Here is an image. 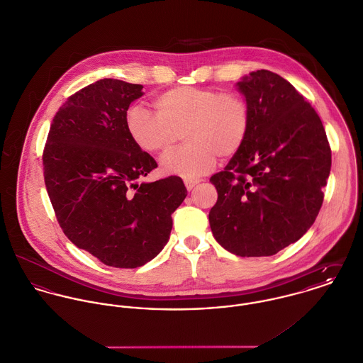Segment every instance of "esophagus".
Returning a JSON list of instances; mask_svg holds the SVG:
<instances>
[{
  "label": "esophagus",
  "instance_id": "34e87169",
  "mask_svg": "<svg viewBox=\"0 0 363 363\" xmlns=\"http://www.w3.org/2000/svg\"><path fill=\"white\" fill-rule=\"evenodd\" d=\"M184 182H185V186H186V189H188V191H192V189H194V188H195V186H196V185H198L201 181H199V179L186 178Z\"/></svg>",
  "mask_w": 363,
  "mask_h": 363
}]
</instances>
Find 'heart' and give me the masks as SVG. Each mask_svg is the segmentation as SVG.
<instances>
[{
	"label": "heart",
	"mask_w": 363,
	"mask_h": 363,
	"mask_svg": "<svg viewBox=\"0 0 363 363\" xmlns=\"http://www.w3.org/2000/svg\"><path fill=\"white\" fill-rule=\"evenodd\" d=\"M156 111L140 104L128 108L125 125L132 142L143 152L165 157L181 133L188 142L162 168L168 174L196 178L217 160L240 152L250 128V108L237 91H218L179 86L162 91L155 100Z\"/></svg>",
	"instance_id": "heart-1"
}]
</instances>
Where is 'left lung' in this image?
<instances>
[{"label": "left lung", "instance_id": "obj_1", "mask_svg": "<svg viewBox=\"0 0 363 363\" xmlns=\"http://www.w3.org/2000/svg\"><path fill=\"white\" fill-rule=\"evenodd\" d=\"M238 89L250 108V128L240 152L210 178L218 199L208 221L228 252L272 256L315 223L331 149L315 108L280 75L260 69Z\"/></svg>", "mask_w": 363, "mask_h": 363}]
</instances>
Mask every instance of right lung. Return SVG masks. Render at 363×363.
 <instances>
[{
    "mask_svg": "<svg viewBox=\"0 0 363 363\" xmlns=\"http://www.w3.org/2000/svg\"><path fill=\"white\" fill-rule=\"evenodd\" d=\"M142 89L101 79L69 96L54 116L43 152L47 194L64 234L120 269L143 266L162 252L171 214L188 195L175 175L139 184L157 167L125 125Z\"/></svg>",
    "mask_w": 363,
    "mask_h": 363,
    "instance_id": "right-lung-1",
    "label": "right lung"
}]
</instances>
